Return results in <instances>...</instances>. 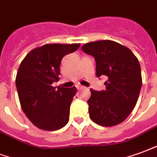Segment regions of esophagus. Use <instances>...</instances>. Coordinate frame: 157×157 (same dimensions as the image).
Listing matches in <instances>:
<instances>
[{
	"mask_svg": "<svg viewBox=\"0 0 157 157\" xmlns=\"http://www.w3.org/2000/svg\"><path fill=\"white\" fill-rule=\"evenodd\" d=\"M76 88H77L78 90H82V89H84L85 86H80V85H79V86H76Z\"/></svg>",
	"mask_w": 157,
	"mask_h": 157,
	"instance_id": "obj_1",
	"label": "esophagus"
}]
</instances>
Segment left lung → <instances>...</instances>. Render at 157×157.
<instances>
[{"instance_id":"1","label":"left lung","mask_w":157,"mask_h":157,"mask_svg":"<svg viewBox=\"0 0 157 157\" xmlns=\"http://www.w3.org/2000/svg\"><path fill=\"white\" fill-rule=\"evenodd\" d=\"M82 50L95 57L96 76L107 78L105 90H90V118L102 126L120 124L133 111L139 97L142 78L138 59L126 46L110 40L86 43Z\"/></svg>"}]
</instances>
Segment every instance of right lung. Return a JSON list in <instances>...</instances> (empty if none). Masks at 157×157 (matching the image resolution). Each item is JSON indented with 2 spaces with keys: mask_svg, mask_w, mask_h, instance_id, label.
<instances>
[{
  "mask_svg": "<svg viewBox=\"0 0 157 157\" xmlns=\"http://www.w3.org/2000/svg\"><path fill=\"white\" fill-rule=\"evenodd\" d=\"M81 44H46L29 52L20 65L16 77L21 106L39 129L56 131L69 121L70 106L77 89L54 87L59 81L60 64Z\"/></svg>",
  "mask_w": 157,
  "mask_h": 157,
  "instance_id": "right-lung-1",
  "label": "right lung"
}]
</instances>
